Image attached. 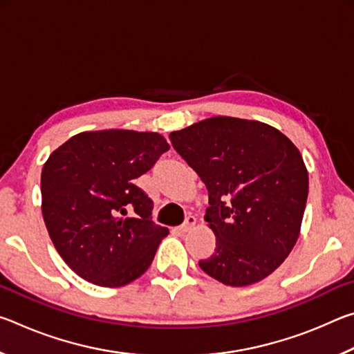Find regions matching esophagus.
Returning <instances> with one entry per match:
<instances>
[{"label": "esophagus", "instance_id": "34e87169", "mask_svg": "<svg viewBox=\"0 0 354 354\" xmlns=\"http://www.w3.org/2000/svg\"><path fill=\"white\" fill-rule=\"evenodd\" d=\"M196 225V218H195V215H189L187 218H185V221L184 223L179 226V231L181 232H187V231H190L192 227H194Z\"/></svg>", "mask_w": 354, "mask_h": 354}]
</instances>
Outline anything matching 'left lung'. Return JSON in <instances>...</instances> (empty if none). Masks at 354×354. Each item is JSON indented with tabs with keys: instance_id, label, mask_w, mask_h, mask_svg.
I'll return each instance as SVG.
<instances>
[{
	"instance_id": "1",
	"label": "left lung",
	"mask_w": 354,
	"mask_h": 354,
	"mask_svg": "<svg viewBox=\"0 0 354 354\" xmlns=\"http://www.w3.org/2000/svg\"><path fill=\"white\" fill-rule=\"evenodd\" d=\"M170 140L209 192L205 220L217 247L201 270L231 287L267 278L295 247L306 207L298 148L270 124L220 115L173 131Z\"/></svg>"
}]
</instances>
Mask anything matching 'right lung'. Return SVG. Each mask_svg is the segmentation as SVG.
<instances>
[{"mask_svg":"<svg viewBox=\"0 0 354 354\" xmlns=\"http://www.w3.org/2000/svg\"><path fill=\"white\" fill-rule=\"evenodd\" d=\"M169 148L158 133L86 131L48 158L40 179L48 234L65 263L88 283L122 287L151 266L169 230L154 225L153 201L134 179Z\"/></svg>","mask_w":354,"mask_h":354,"instance_id":"right-lung-1","label":"right lung"}]
</instances>
